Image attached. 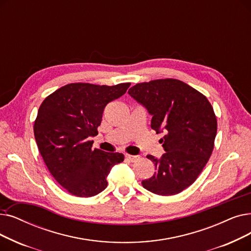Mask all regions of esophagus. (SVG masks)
I'll return each mask as SVG.
<instances>
[{
	"instance_id": "obj_1",
	"label": "esophagus",
	"mask_w": 251,
	"mask_h": 251,
	"mask_svg": "<svg viewBox=\"0 0 251 251\" xmlns=\"http://www.w3.org/2000/svg\"><path fill=\"white\" fill-rule=\"evenodd\" d=\"M125 157H126V159H127V160L131 161V162H134L135 160H137V159H138V157H137V156H133V155H128V154H126V155H125Z\"/></svg>"
}]
</instances>
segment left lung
Wrapping results in <instances>:
<instances>
[{
	"instance_id": "1",
	"label": "left lung",
	"mask_w": 251,
	"mask_h": 251,
	"mask_svg": "<svg viewBox=\"0 0 251 251\" xmlns=\"http://www.w3.org/2000/svg\"><path fill=\"white\" fill-rule=\"evenodd\" d=\"M128 93L152 116L151 127L166 151L154 162L156 172L141 181L148 191L171 196L182 192L197 179L214 148L217 121L213 107L198 90L176 79L138 83Z\"/></svg>"
}]
</instances>
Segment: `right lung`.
<instances>
[{
  "label": "right lung",
  "mask_w": 251,
  "mask_h": 251,
  "mask_svg": "<svg viewBox=\"0 0 251 251\" xmlns=\"http://www.w3.org/2000/svg\"><path fill=\"white\" fill-rule=\"evenodd\" d=\"M130 83L114 86L72 83L48 95L39 107L34 133L52 176L77 197H92L107 187L112 167L124 161L121 152L92 149L105 105L122 96Z\"/></svg>",
  "instance_id": "obj_1"
}]
</instances>
